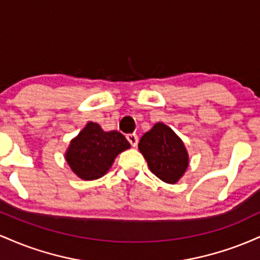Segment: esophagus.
<instances>
[{"instance_id": "34e87169", "label": "esophagus", "mask_w": 260, "mask_h": 260, "mask_svg": "<svg viewBox=\"0 0 260 260\" xmlns=\"http://www.w3.org/2000/svg\"><path fill=\"white\" fill-rule=\"evenodd\" d=\"M127 139H128V142L131 143V145H132V147H137V144H138V136H137V134H134V133L127 134Z\"/></svg>"}]
</instances>
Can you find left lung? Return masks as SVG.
Segmentation results:
<instances>
[{"mask_svg":"<svg viewBox=\"0 0 260 260\" xmlns=\"http://www.w3.org/2000/svg\"><path fill=\"white\" fill-rule=\"evenodd\" d=\"M138 148L150 171L166 183H177L189 165L184 143L162 122L155 123L150 131L143 134Z\"/></svg>","mask_w":260,"mask_h":260,"instance_id":"obj_1","label":"left lung"}]
</instances>
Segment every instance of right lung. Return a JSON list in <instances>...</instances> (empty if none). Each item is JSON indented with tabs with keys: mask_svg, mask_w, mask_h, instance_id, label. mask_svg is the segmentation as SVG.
Masks as SVG:
<instances>
[{
	"mask_svg": "<svg viewBox=\"0 0 260 260\" xmlns=\"http://www.w3.org/2000/svg\"><path fill=\"white\" fill-rule=\"evenodd\" d=\"M129 148L123 134L105 132L100 124L90 121L71 140L64 159L77 177L92 181L106 175L117 155Z\"/></svg>",
	"mask_w": 260,
	"mask_h": 260,
	"instance_id": "obj_1",
	"label": "right lung"
}]
</instances>
